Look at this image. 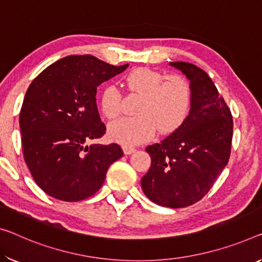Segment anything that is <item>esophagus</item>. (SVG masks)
Here are the masks:
<instances>
[{"label":"esophagus","mask_w":262,"mask_h":262,"mask_svg":"<svg viewBox=\"0 0 262 262\" xmlns=\"http://www.w3.org/2000/svg\"><path fill=\"white\" fill-rule=\"evenodd\" d=\"M123 151H124V154H125V155H131L136 151V148L132 147V146H127V145H124Z\"/></svg>","instance_id":"esophagus-1"}]
</instances>
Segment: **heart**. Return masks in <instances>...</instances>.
I'll return each instance as SVG.
<instances>
[{
	"mask_svg": "<svg viewBox=\"0 0 262 262\" xmlns=\"http://www.w3.org/2000/svg\"><path fill=\"white\" fill-rule=\"evenodd\" d=\"M127 89L140 95L137 116L124 117L108 125V136L115 142L135 145L148 140L156 130L166 135L177 130L190 112L192 89L180 75L167 76L147 68L132 70L124 78ZM99 106L108 119L118 117L122 110V95L112 84L104 86Z\"/></svg>",
	"mask_w": 262,
	"mask_h": 262,
	"instance_id": "1",
	"label": "heart"
}]
</instances>
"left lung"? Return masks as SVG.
I'll return each mask as SVG.
<instances>
[{
    "label": "left lung",
    "mask_w": 262,
    "mask_h": 262,
    "mask_svg": "<svg viewBox=\"0 0 262 262\" xmlns=\"http://www.w3.org/2000/svg\"><path fill=\"white\" fill-rule=\"evenodd\" d=\"M190 80V114L177 130L146 147L151 166L142 178L145 195L164 207L195 204L211 190L231 155L233 119L206 72L194 64L171 62Z\"/></svg>",
    "instance_id": "8db88e82"
}]
</instances>
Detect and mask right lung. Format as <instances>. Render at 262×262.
Segmentation results:
<instances>
[{
	"label": "right lung",
	"mask_w": 262,
	"mask_h": 262,
	"mask_svg": "<svg viewBox=\"0 0 262 262\" xmlns=\"http://www.w3.org/2000/svg\"><path fill=\"white\" fill-rule=\"evenodd\" d=\"M128 67H115L91 55L52 63L28 88L19 112L23 156L48 195L79 201L95 194L112 163L123 156L118 144L88 145L105 134L97 86Z\"/></svg>",
	"instance_id": "right-lung-1"
}]
</instances>
